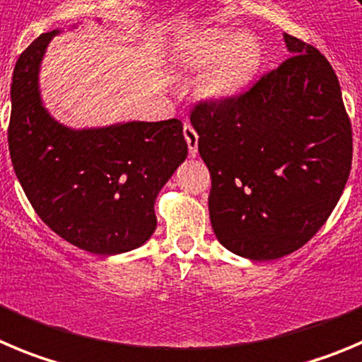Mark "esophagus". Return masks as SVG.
I'll use <instances>...</instances> for the list:
<instances>
[{"mask_svg":"<svg viewBox=\"0 0 362 362\" xmlns=\"http://www.w3.org/2000/svg\"><path fill=\"white\" fill-rule=\"evenodd\" d=\"M184 137H185V143H187V148H189V155H191V157H197L198 134H197V130H194V128H192L189 123L184 124Z\"/></svg>","mask_w":362,"mask_h":362,"instance_id":"34e87169","label":"esophagus"}]
</instances>
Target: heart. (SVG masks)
I'll list each match as a JSON object with an SVG mask.
<instances>
[{"mask_svg": "<svg viewBox=\"0 0 362 362\" xmlns=\"http://www.w3.org/2000/svg\"><path fill=\"white\" fill-rule=\"evenodd\" d=\"M180 59L185 67L205 69L202 93L209 100H227L255 76L261 66V46L250 33L209 30L184 40Z\"/></svg>", "mask_w": 362, "mask_h": 362, "instance_id": "obj_1", "label": "heart"}]
</instances>
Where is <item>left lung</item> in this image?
Wrapping results in <instances>:
<instances>
[{
    "label": "left lung",
    "instance_id": "1",
    "mask_svg": "<svg viewBox=\"0 0 362 362\" xmlns=\"http://www.w3.org/2000/svg\"><path fill=\"white\" fill-rule=\"evenodd\" d=\"M291 57L227 100L191 109L212 178L218 241L252 261L302 248L329 219L352 168V123L329 60L284 33Z\"/></svg>",
    "mask_w": 362,
    "mask_h": 362
}]
</instances>
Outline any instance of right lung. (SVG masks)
<instances>
[{"label": "right lung", "instance_id": "add662e5", "mask_svg": "<svg viewBox=\"0 0 362 362\" xmlns=\"http://www.w3.org/2000/svg\"><path fill=\"white\" fill-rule=\"evenodd\" d=\"M37 37L13 69L8 150L26 198L55 234L90 253L114 255L146 243L153 204L187 157L180 119L132 121L93 130L57 123L39 96L46 46Z\"/></svg>", "mask_w": 362, "mask_h": 362}]
</instances>
